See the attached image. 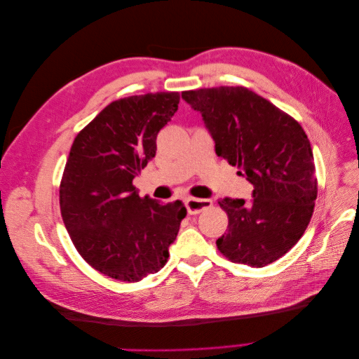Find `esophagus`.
I'll return each mask as SVG.
<instances>
[{
  "label": "esophagus",
  "mask_w": 359,
  "mask_h": 359,
  "mask_svg": "<svg viewBox=\"0 0 359 359\" xmlns=\"http://www.w3.org/2000/svg\"><path fill=\"white\" fill-rule=\"evenodd\" d=\"M212 205L211 199H196V198H189L186 201V206H187V212L189 214H199L201 211L210 208Z\"/></svg>",
  "instance_id": "esophagus-1"
}]
</instances>
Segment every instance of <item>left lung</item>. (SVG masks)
I'll list each match as a JSON object with an SVG mask.
<instances>
[{"instance_id": "1", "label": "left lung", "mask_w": 359, "mask_h": 359, "mask_svg": "<svg viewBox=\"0 0 359 359\" xmlns=\"http://www.w3.org/2000/svg\"><path fill=\"white\" fill-rule=\"evenodd\" d=\"M181 97L202 115L215 154L240 168L238 173L255 187L253 199L219 202L229 224L217 247L236 264H273L299 241L318 198L306 132L244 86L184 91Z\"/></svg>"}]
</instances>
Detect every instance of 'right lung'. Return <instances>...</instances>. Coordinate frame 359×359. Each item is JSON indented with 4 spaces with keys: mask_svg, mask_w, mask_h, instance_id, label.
<instances>
[{
    "mask_svg": "<svg viewBox=\"0 0 359 359\" xmlns=\"http://www.w3.org/2000/svg\"><path fill=\"white\" fill-rule=\"evenodd\" d=\"M178 93L107 104L76 136L60 187L62 222L79 255L102 274L133 283L160 271L187 210L140 198L133 180L156 156Z\"/></svg>",
    "mask_w": 359,
    "mask_h": 359,
    "instance_id": "add662e5",
    "label": "right lung"
}]
</instances>
